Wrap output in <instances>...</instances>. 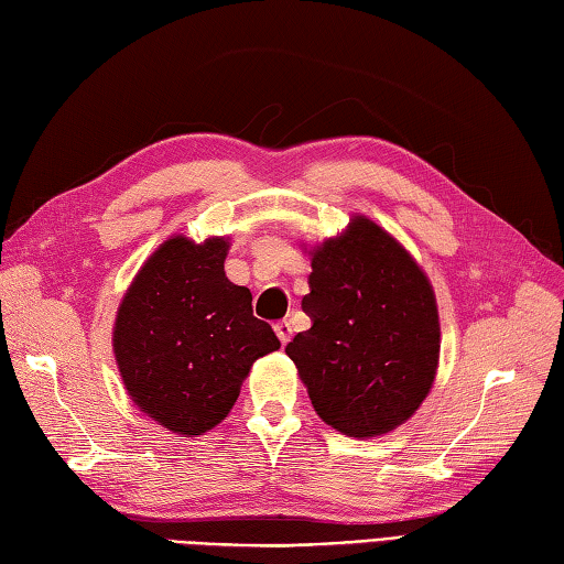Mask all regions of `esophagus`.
<instances>
[{
  "label": "esophagus",
  "instance_id": "obj_1",
  "mask_svg": "<svg viewBox=\"0 0 564 564\" xmlns=\"http://www.w3.org/2000/svg\"><path fill=\"white\" fill-rule=\"evenodd\" d=\"M273 329H275V337L281 339V344H283V346L291 341V337H293V327H291V322H289V319H281V322H275Z\"/></svg>",
  "mask_w": 564,
  "mask_h": 564
}]
</instances>
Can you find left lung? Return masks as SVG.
Masks as SVG:
<instances>
[{"mask_svg": "<svg viewBox=\"0 0 564 564\" xmlns=\"http://www.w3.org/2000/svg\"><path fill=\"white\" fill-rule=\"evenodd\" d=\"M303 310L313 327L285 346L315 412L346 436L398 429L436 378V295L398 239L354 215L337 237L310 249Z\"/></svg>", "mask_w": 564, "mask_h": 564, "instance_id": "left-lung-1", "label": "left lung"}]
</instances>
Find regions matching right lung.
Returning <instances> with one entry per match:
<instances>
[{
    "instance_id": "1",
    "label": "right lung",
    "mask_w": 564,
    "mask_h": 564,
    "mask_svg": "<svg viewBox=\"0 0 564 564\" xmlns=\"http://www.w3.org/2000/svg\"><path fill=\"white\" fill-rule=\"evenodd\" d=\"M227 249L225 237H170L118 305L113 354L130 400L182 436L218 426L251 364L281 349L251 313L249 289L225 275Z\"/></svg>"
}]
</instances>
